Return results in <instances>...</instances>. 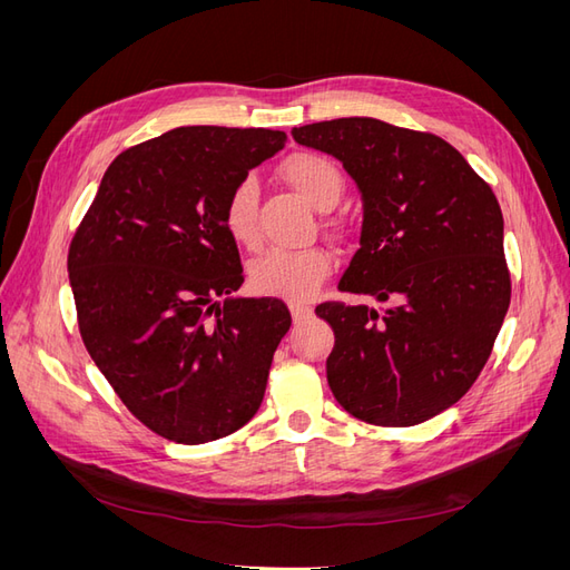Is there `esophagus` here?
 <instances>
[{
    "instance_id": "34e87169",
    "label": "esophagus",
    "mask_w": 570,
    "mask_h": 570,
    "mask_svg": "<svg viewBox=\"0 0 570 570\" xmlns=\"http://www.w3.org/2000/svg\"><path fill=\"white\" fill-rule=\"evenodd\" d=\"M289 312H292V318H295V323H304L314 316V308L306 306V304H299V302H289Z\"/></svg>"
}]
</instances>
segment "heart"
<instances>
[{
	"label": "heart",
	"instance_id": "heart-1",
	"mask_svg": "<svg viewBox=\"0 0 570 570\" xmlns=\"http://www.w3.org/2000/svg\"><path fill=\"white\" fill-rule=\"evenodd\" d=\"M285 180L314 206L331 209L344 193L340 166L314 151L292 154L283 161ZM223 226L235 243L252 247L258 239V183L254 176L239 178L223 202ZM333 254L312 249H268L249 268V283L256 295L302 302L314 295L333 273Z\"/></svg>",
	"mask_w": 570,
	"mask_h": 570
}]
</instances>
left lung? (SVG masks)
<instances>
[{
    "label": "left lung",
    "mask_w": 570,
    "mask_h": 570,
    "mask_svg": "<svg viewBox=\"0 0 570 570\" xmlns=\"http://www.w3.org/2000/svg\"><path fill=\"white\" fill-rule=\"evenodd\" d=\"M333 154L364 199L361 247L340 289L385 312L325 302L327 385L354 419L406 428L456 404L492 354L511 302L504 218L492 187L433 132L377 118L292 130Z\"/></svg>",
    "instance_id": "8db88e82"
}]
</instances>
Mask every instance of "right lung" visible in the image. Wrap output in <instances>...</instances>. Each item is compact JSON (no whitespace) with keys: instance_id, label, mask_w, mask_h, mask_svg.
<instances>
[{"instance_id":"obj_1","label":"right lung","mask_w":570,"mask_h":570,"mask_svg":"<svg viewBox=\"0 0 570 570\" xmlns=\"http://www.w3.org/2000/svg\"><path fill=\"white\" fill-rule=\"evenodd\" d=\"M285 142L283 130L187 126L135 145L111 161L71 239L85 347L166 440H220L264 402L292 316L281 299L230 297L245 275L223 202Z\"/></svg>"}]
</instances>
